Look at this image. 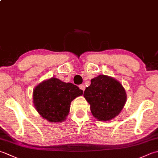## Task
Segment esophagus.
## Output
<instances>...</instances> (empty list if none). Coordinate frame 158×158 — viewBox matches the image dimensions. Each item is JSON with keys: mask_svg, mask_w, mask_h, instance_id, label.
<instances>
[{"mask_svg": "<svg viewBox=\"0 0 158 158\" xmlns=\"http://www.w3.org/2000/svg\"><path fill=\"white\" fill-rule=\"evenodd\" d=\"M79 89H81V90H83V92H84V90H85V85H80L79 86Z\"/></svg>", "mask_w": 158, "mask_h": 158, "instance_id": "obj_1", "label": "esophagus"}]
</instances>
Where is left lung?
<instances>
[{
	"label": "left lung",
	"mask_w": 158,
	"mask_h": 158,
	"mask_svg": "<svg viewBox=\"0 0 158 158\" xmlns=\"http://www.w3.org/2000/svg\"><path fill=\"white\" fill-rule=\"evenodd\" d=\"M83 96L90 105L93 116L99 121H109L118 115L127 96L121 83L111 77L100 75L91 80Z\"/></svg>",
	"instance_id": "1"
}]
</instances>
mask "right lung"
Segmentation results:
<instances>
[{
  "mask_svg": "<svg viewBox=\"0 0 158 158\" xmlns=\"http://www.w3.org/2000/svg\"><path fill=\"white\" fill-rule=\"evenodd\" d=\"M83 93V90L73 83L52 77L35 87L33 103L45 119L49 122H62L69 115L70 102Z\"/></svg>",
  "mask_w": 158,
  "mask_h": 158,
  "instance_id": "right-lung-1",
  "label": "right lung"
}]
</instances>
